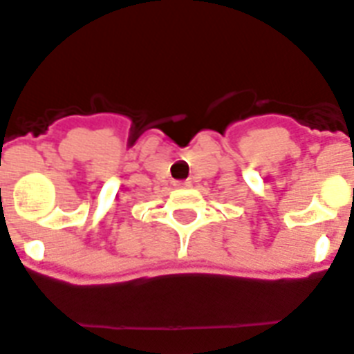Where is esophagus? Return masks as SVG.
Wrapping results in <instances>:
<instances>
[{
  "mask_svg": "<svg viewBox=\"0 0 354 354\" xmlns=\"http://www.w3.org/2000/svg\"><path fill=\"white\" fill-rule=\"evenodd\" d=\"M179 186H183V188H189L192 183H189V180H183V183H179Z\"/></svg>",
  "mask_w": 354,
  "mask_h": 354,
  "instance_id": "obj_1",
  "label": "esophagus"
}]
</instances>
